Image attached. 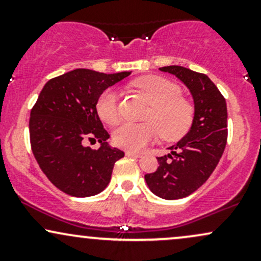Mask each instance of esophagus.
<instances>
[{
    "label": "esophagus",
    "mask_w": 261,
    "mask_h": 261,
    "mask_svg": "<svg viewBox=\"0 0 261 261\" xmlns=\"http://www.w3.org/2000/svg\"><path fill=\"white\" fill-rule=\"evenodd\" d=\"M126 155H128V157L139 158V157H141V153H139V152H135V151H126Z\"/></svg>",
    "instance_id": "34e87169"
}]
</instances>
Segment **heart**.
<instances>
[{
  "label": "heart",
  "mask_w": 261,
  "mask_h": 261,
  "mask_svg": "<svg viewBox=\"0 0 261 261\" xmlns=\"http://www.w3.org/2000/svg\"><path fill=\"white\" fill-rule=\"evenodd\" d=\"M151 104L145 124H127L116 128L114 143L130 151H140L158 136L166 141H176L189 133L195 120V106L182 97L181 88L161 76H146L133 83ZM97 113L101 121L115 126L121 120L119 93L108 88L97 100Z\"/></svg>",
  "instance_id": "b5f03b06"
}]
</instances>
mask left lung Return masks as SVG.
<instances>
[{
  "label": "left lung",
  "mask_w": 261,
  "mask_h": 261,
  "mask_svg": "<svg viewBox=\"0 0 261 261\" xmlns=\"http://www.w3.org/2000/svg\"><path fill=\"white\" fill-rule=\"evenodd\" d=\"M161 71L174 74L190 89L195 103V120L172 153L157 157V170L145 175L149 190L166 200H176L196 191L210 178L227 143V104L222 93L206 74L181 66Z\"/></svg>",
  "instance_id": "8db88e82"
}]
</instances>
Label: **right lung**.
Here are the masks:
<instances>
[{"label":"right lung","mask_w":261,"mask_h":261,"mask_svg":"<svg viewBox=\"0 0 261 261\" xmlns=\"http://www.w3.org/2000/svg\"><path fill=\"white\" fill-rule=\"evenodd\" d=\"M128 74L77 68L47 81L33 106L29 119L33 154L47 179L67 195L101 193L115 162L124 157L120 149L108 146L109 134L95 106L101 92ZM87 140H98L102 146L86 148Z\"/></svg>","instance_id":"1"}]
</instances>
